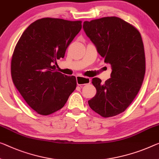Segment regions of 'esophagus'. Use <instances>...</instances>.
Returning <instances> with one entry per match:
<instances>
[{
  "instance_id": "obj_1",
  "label": "esophagus",
  "mask_w": 159,
  "mask_h": 159,
  "mask_svg": "<svg viewBox=\"0 0 159 159\" xmlns=\"http://www.w3.org/2000/svg\"><path fill=\"white\" fill-rule=\"evenodd\" d=\"M77 83L78 85H84L89 84L91 82V79L87 77H82V76H77Z\"/></svg>"
}]
</instances>
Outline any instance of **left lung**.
I'll return each mask as SVG.
<instances>
[{
	"mask_svg": "<svg viewBox=\"0 0 159 159\" xmlns=\"http://www.w3.org/2000/svg\"><path fill=\"white\" fill-rule=\"evenodd\" d=\"M83 28L112 69L111 78L104 83L99 78L92 79L97 93L88 104L104 118L118 115L133 102L144 78L146 58L141 34L136 27L115 16L84 21Z\"/></svg>",
	"mask_w": 159,
	"mask_h": 159,
	"instance_id": "8db88e82",
	"label": "left lung"
}]
</instances>
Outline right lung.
<instances>
[{"instance_id": "1", "label": "right lung", "mask_w": 159, "mask_h": 159, "mask_svg": "<svg viewBox=\"0 0 159 159\" xmlns=\"http://www.w3.org/2000/svg\"><path fill=\"white\" fill-rule=\"evenodd\" d=\"M82 28V21L44 18L31 23L15 47L11 71L13 84L26 103L46 116L62 109L77 87L75 76L54 65Z\"/></svg>"}]
</instances>
